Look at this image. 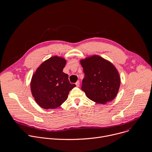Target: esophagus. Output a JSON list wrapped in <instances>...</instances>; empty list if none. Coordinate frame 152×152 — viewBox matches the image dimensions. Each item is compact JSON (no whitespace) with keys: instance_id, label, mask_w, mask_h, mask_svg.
Wrapping results in <instances>:
<instances>
[{"instance_id":"1","label":"esophagus","mask_w":152,"mask_h":152,"mask_svg":"<svg viewBox=\"0 0 152 152\" xmlns=\"http://www.w3.org/2000/svg\"><path fill=\"white\" fill-rule=\"evenodd\" d=\"M75 85H76V86H77V87H79V86H80V81H77V83H75Z\"/></svg>"}]
</instances>
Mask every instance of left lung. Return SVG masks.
I'll return each instance as SVG.
<instances>
[{
	"mask_svg": "<svg viewBox=\"0 0 152 152\" xmlns=\"http://www.w3.org/2000/svg\"><path fill=\"white\" fill-rule=\"evenodd\" d=\"M85 72L81 89L93 102L105 104L118 92L121 79L118 71L109 61L98 55L80 60Z\"/></svg>",
	"mask_w": 152,
	"mask_h": 152,
	"instance_id": "8db88e82",
	"label": "left lung"
}]
</instances>
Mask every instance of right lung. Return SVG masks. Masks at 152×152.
Wrapping results in <instances>:
<instances>
[{
  "label": "right lung",
  "mask_w": 152,
  "mask_h": 152,
  "mask_svg": "<svg viewBox=\"0 0 152 152\" xmlns=\"http://www.w3.org/2000/svg\"><path fill=\"white\" fill-rule=\"evenodd\" d=\"M66 60L54 56L43 61L32 75L31 91L37 104L43 109L60 107L68 97L69 91L76 86L70 83L68 75L63 69Z\"/></svg>",
  "instance_id": "add662e5"
}]
</instances>
